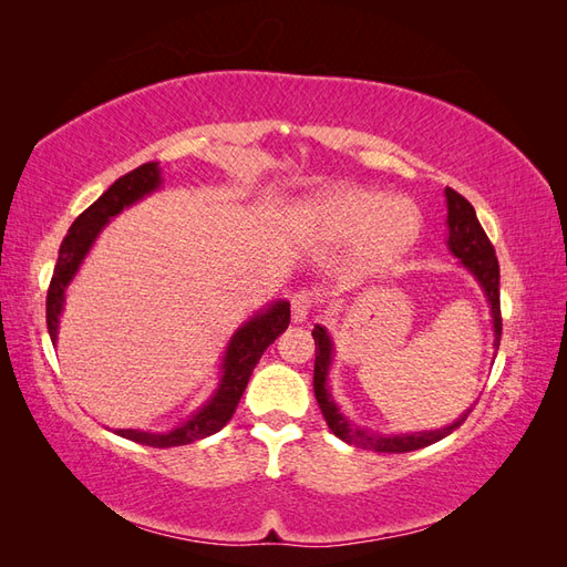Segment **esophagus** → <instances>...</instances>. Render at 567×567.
<instances>
[{"mask_svg":"<svg viewBox=\"0 0 567 567\" xmlns=\"http://www.w3.org/2000/svg\"><path fill=\"white\" fill-rule=\"evenodd\" d=\"M312 293L310 290H298V293L293 296V300H290V307H293V321L296 323H302L307 319V315L312 312Z\"/></svg>","mask_w":567,"mask_h":567,"instance_id":"1","label":"esophagus"}]
</instances>
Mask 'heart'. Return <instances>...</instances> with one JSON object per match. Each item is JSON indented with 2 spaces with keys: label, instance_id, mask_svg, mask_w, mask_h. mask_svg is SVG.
I'll return each instance as SVG.
<instances>
[{
  "label": "heart",
  "instance_id": "obj_1",
  "mask_svg": "<svg viewBox=\"0 0 567 567\" xmlns=\"http://www.w3.org/2000/svg\"><path fill=\"white\" fill-rule=\"evenodd\" d=\"M296 227L321 241H354L367 260L383 262L414 241L421 219L414 205L371 188H336L300 203Z\"/></svg>",
  "mask_w": 567,
  "mask_h": 567
}]
</instances>
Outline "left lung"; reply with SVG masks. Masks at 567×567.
<instances>
[{
	"label": "left lung",
	"instance_id": "left-lung-1",
	"mask_svg": "<svg viewBox=\"0 0 567 567\" xmlns=\"http://www.w3.org/2000/svg\"><path fill=\"white\" fill-rule=\"evenodd\" d=\"M444 198H447V229H450L447 248L456 257V260L473 274L480 288H483V293L489 302V315H492L494 350H499V340H502L499 262H496V255H494V248L489 244L485 229L480 227L473 205L450 186L444 188ZM312 338L317 346L315 398L319 402V409H321L326 423H329V427H331V433L336 437H340L342 442L354 444V447H359V450L404 454V452L423 450V447H427V444H435L437 440L447 437L471 414V409H468V411H463V414L452 425H444V427H440V431H423V433L381 435V433L367 431V427H362V425H354L348 416L340 414V409H338L333 394H331V388H329V371L333 364V340H331L329 331H326V326L317 323L312 331Z\"/></svg>",
	"mask_w": 567,
	"mask_h": 567
}]
</instances>
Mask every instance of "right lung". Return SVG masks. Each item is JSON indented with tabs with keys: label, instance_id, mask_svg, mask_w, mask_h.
<instances>
[{
	"label": "right lung",
	"instance_id": "obj_1",
	"mask_svg": "<svg viewBox=\"0 0 567 567\" xmlns=\"http://www.w3.org/2000/svg\"><path fill=\"white\" fill-rule=\"evenodd\" d=\"M161 186H163L161 165L144 163L136 169H132V173H127L125 177L115 179L109 186V192L101 194L90 208L73 221V227L68 229L63 244L59 248L54 277H51L49 290H47V329L54 346L59 340V321L65 305V288L75 279L78 269L82 267L84 257L90 255L101 229H104L113 217L127 210L130 205L140 203L144 196H151L153 192H158ZM288 323H290L288 300H277L262 307L260 312H255L248 321L238 326L236 333L231 336L225 357H221L219 383L210 398L205 400L192 416H188L184 423L175 425L173 431H165V433L120 427V431H115V435L146 444V447H161V450L182 447V444L215 435L234 416L238 400L244 398L250 373L255 364L260 362L262 352L288 329Z\"/></svg>",
	"mask_w": 567,
	"mask_h": 567
}]
</instances>
